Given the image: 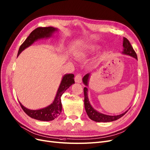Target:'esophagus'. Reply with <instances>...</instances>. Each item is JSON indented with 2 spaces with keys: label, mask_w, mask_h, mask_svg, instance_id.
I'll list each match as a JSON object with an SVG mask.
<instances>
[{
  "label": "esophagus",
  "mask_w": 150,
  "mask_h": 150,
  "mask_svg": "<svg viewBox=\"0 0 150 150\" xmlns=\"http://www.w3.org/2000/svg\"><path fill=\"white\" fill-rule=\"evenodd\" d=\"M75 81L76 83H80L82 81V76L80 74H76L75 77Z\"/></svg>",
  "instance_id": "34e87169"
}]
</instances>
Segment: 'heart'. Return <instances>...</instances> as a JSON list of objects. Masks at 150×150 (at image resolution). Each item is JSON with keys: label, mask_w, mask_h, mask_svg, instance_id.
<instances>
[{"label": "heart", "mask_w": 150, "mask_h": 150, "mask_svg": "<svg viewBox=\"0 0 150 150\" xmlns=\"http://www.w3.org/2000/svg\"><path fill=\"white\" fill-rule=\"evenodd\" d=\"M98 49V47L95 45L87 46L83 51H82L81 52H79L78 53V54H77V55H78V57H83L85 56V55L86 54H90V53L96 52Z\"/></svg>", "instance_id": "heart-1"}]
</instances>
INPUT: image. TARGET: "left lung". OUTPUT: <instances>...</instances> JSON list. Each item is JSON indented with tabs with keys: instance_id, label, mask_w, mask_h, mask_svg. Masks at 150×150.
<instances>
[{
	"instance_id": "1",
	"label": "left lung",
	"mask_w": 150,
	"mask_h": 150,
	"mask_svg": "<svg viewBox=\"0 0 150 150\" xmlns=\"http://www.w3.org/2000/svg\"><path fill=\"white\" fill-rule=\"evenodd\" d=\"M123 47L124 51L122 53L124 54L130 55V56H132L137 59V55L135 51H134V49H133L129 41L127 40L126 38H124ZM90 75V74H87L83 76V83L86 86H88V80H89ZM83 91L85 96V108L88 117H89L90 119H91L92 120L98 122H108L114 121L122 117V116L125 115V113L128 111V110H127L124 113L118 115H108L99 112L95 109H94V108L91 106V105L90 103L89 99H88V89L86 87L84 88Z\"/></svg>"
}]
</instances>
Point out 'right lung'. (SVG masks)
Returning <instances> with one entry per match:
<instances>
[{"label":"right lung","mask_w":150,"mask_h":150,"mask_svg":"<svg viewBox=\"0 0 150 150\" xmlns=\"http://www.w3.org/2000/svg\"><path fill=\"white\" fill-rule=\"evenodd\" d=\"M56 31H57V28L51 26L37 28L30 33L29 36L26 39V40L20 46L18 52V55H19V54L24 49L31 46L35 41L40 40V39L51 37L52 33ZM74 78V75L71 74H66L63 76L54 100L49 106L39 110H30L24 107L19 102L22 109L30 117L36 120L41 121H50L55 119L62 112V103H61L60 98L62 96V94L72 84L75 83Z\"/></svg>","instance_id":"add662e5"}]
</instances>
